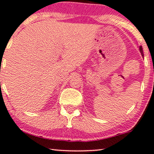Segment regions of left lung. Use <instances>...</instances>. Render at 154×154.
Returning a JSON list of instances; mask_svg holds the SVG:
<instances>
[{"label":"left lung","instance_id":"8db88e82","mask_svg":"<svg viewBox=\"0 0 154 154\" xmlns=\"http://www.w3.org/2000/svg\"><path fill=\"white\" fill-rule=\"evenodd\" d=\"M139 50H140V52H141V55L143 56V49H142V47L141 46H140L139 47Z\"/></svg>","mask_w":154,"mask_h":154}]
</instances>
